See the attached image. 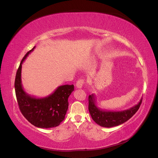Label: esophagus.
<instances>
[{"label":"esophagus","instance_id":"obj_1","mask_svg":"<svg viewBox=\"0 0 158 158\" xmlns=\"http://www.w3.org/2000/svg\"><path fill=\"white\" fill-rule=\"evenodd\" d=\"M83 84H84V80L82 79H79L76 83V87L77 88H78V89H80V88H81L83 87Z\"/></svg>","mask_w":158,"mask_h":158}]
</instances>
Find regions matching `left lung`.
Returning a JSON list of instances; mask_svg holds the SVG:
<instances>
[{"instance_id": "left-lung-1", "label": "left lung", "mask_w": 158, "mask_h": 158, "mask_svg": "<svg viewBox=\"0 0 158 158\" xmlns=\"http://www.w3.org/2000/svg\"><path fill=\"white\" fill-rule=\"evenodd\" d=\"M142 102V98L139 103L133 107L123 111L103 110L97 107L96 99L94 94L89 96V112L92 119L98 124L103 127H113L118 126L127 122L137 112Z\"/></svg>"}]
</instances>
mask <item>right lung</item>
Instances as JSON below:
<instances>
[{
	"label": "right lung",
	"mask_w": 158,
	"mask_h": 158,
	"mask_svg": "<svg viewBox=\"0 0 158 158\" xmlns=\"http://www.w3.org/2000/svg\"><path fill=\"white\" fill-rule=\"evenodd\" d=\"M34 48L35 46L25 55L16 73L15 89L18 105L22 114L33 125L42 129L56 127L64 119L69 106L68 98L74 90V85L59 86L52 94L41 98L25 92L21 83L22 64Z\"/></svg>",
	"instance_id": "right-lung-1"
}]
</instances>
